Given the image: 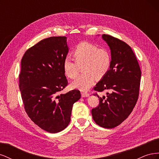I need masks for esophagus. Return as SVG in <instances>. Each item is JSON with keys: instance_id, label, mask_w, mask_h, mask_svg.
<instances>
[{"instance_id": "obj_1", "label": "esophagus", "mask_w": 159, "mask_h": 159, "mask_svg": "<svg viewBox=\"0 0 159 159\" xmlns=\"http://www.w3.org/2000/svg\"><path fill=\"white\" fill-rule=\"evenodd\" d=\"M89 93L87 92H81V97L83 98H87L89 97Z\"/></svg>"}]
</instances>
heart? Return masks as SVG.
Here are the masks:
<instances>
[{
  "label": "heart",
  "mask_w": 159,
  "mask_h": 159,
  "mask_svg": "<svg viewBox=\"0 0 159 159\" xmlns=\"http://www.w3.org/2000/svg\"><path fill=\"white\" fill-rule=\"evenodd\" d=\"M76 63L69 57L63 61L64 74L69 78L74 79L78 75V67L84 73L71 83L73 88L81 91L88 90L93 85L95 79L99 80L106 75L111 64V56L105 48H99L97 45L88 42H81L71 52Z\"/></svg>",
  "instance_id": "b5f03b06"
}]
</instances>
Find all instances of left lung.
<instances>
[{
    "label": "left lung",
    "mask_w": 159,
    "mask_h": 159,
    "mask_svg": "<svg viewBox=\"0 0 159 159\" xmlns=\"http://www.w3.org/2000/svg\"><path fill=\"white\" fill-rule=\"evenodd\" d=\"M111 50L110 69L93 88L106 96L100 98L98 106L91 110L98 125L112 129L118 126L131 114L137 102L141 71L131 48L111 36L103 34Z\"/></svg>",
    "instance_id": "left-lung-1"
}]
</instances>
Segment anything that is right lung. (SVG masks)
I'll list each match as a JSON object with an SVG mask.
<instances>
[{
    "instance_id": "obj_1",
    "label": "right lung",
    "mask_w": 159,
    "mask_h": 159,
    "mask_svg": "<svg viewBox=\"0 0 159 159\" xmlns=\"http://www.w3.org/2000/svg\"><path fill=\"white\" fill-rule=\"evenodd\" d=\"M66 41V36L46 38L28 49L21 60L19 88L26 112L51 133L68 125L73 105L81 98L76 89L60 93L68 85L63 70L69 51Z\"/></svg>"
}]
</instances>
